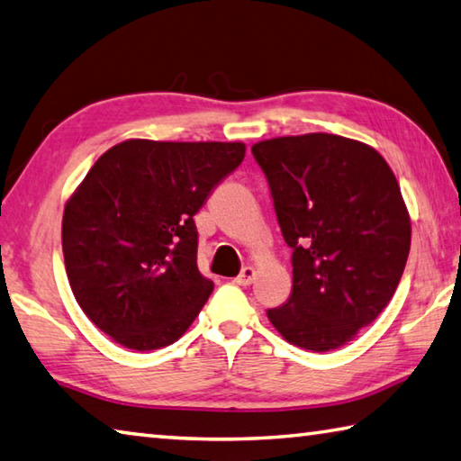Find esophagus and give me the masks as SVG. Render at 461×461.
Segmentation results:
<instances>
[{
	"mask_svg": "<svg viewBox=\"0 0 461 461\" xmlns=\"http://www.w3.org/2000/svg\"><path fill=\"white\" fill-rule=\"evenodd\" d=\"M255 275H257V273H255L253 267H245V268H242V271H240V275L237 276V279H234V283L240 285V286H247V285L253 283Z\"/></svg>",
	"mask_w": 461,
	"mask_h": 461,
	"instance_id": "34e87169",
	"label": "esophagus"
}]
</instances>
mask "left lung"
Instances as JSON below:
<instances>
[{
  "label": "left lung",
  "mask_w": 461,
  "mask_h": 461,
  "mask_svg": "<svg viewBox=\"0 0 461 461\" xmlns=\"http://www.w3.org/2000/svg\"><path fill=\"white\" fill-rule=\"evenodd\" d=\"M276 221L293 249L289 301L267 317L291 345L349 343L387 307L411 245L393 170L375 149L337 134L257 142Z\"/></svg>",
  "instance_id": "obj_1"
}]
</instances>
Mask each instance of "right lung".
<instances>
[{
	"mask_svg": "<svg viewBox=\"0 0 461 461\" xmlns=\"http://www.w3.org/2000/svg\"><path fill=\"white\" fill-rule=\"evenodd\" d=\"M245 158L242 142L124 140L64 208L69 286L92 323L134 351L178 341L214 289L193 216Z\"/></svg>",
	"mask_w": 461,
	"mask_h": 461,
	"instance_id": "add662e5",
	"label": "right lung"
}]
</instances>
